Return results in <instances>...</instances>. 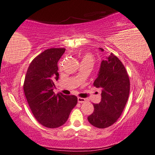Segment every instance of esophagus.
<instances>
[{
    "mask_svg": "<svg viewBox=\"0 0 155 155\" xmlns=\"http://www.w3.org/2000/svg\"><path fill=\"white\" fill-rule=\"evenodd\" d=\"M86 101V99L83 98H78V102L80 103V104H82V103H84Z\"/></svg>",
    "mask_w": 155,
    "mask_h": 155,
    "instance_id": "esophagus-1",
    "label": "esophagus"
}]
</instances>
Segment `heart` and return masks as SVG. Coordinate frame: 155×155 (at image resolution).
I'll return each mask as SVG.
<instances>
[{
  "label": "heart",
  "instance_id": "heart-1",
  "mask_svg": "<svg viewBox=\"0 0 155 155\" xmlns=\"http://www.w3.org/2000/svg\"><path fill=\"white\" fill-rule=\"evenodd\" d=\"M94 57L91 54H86L83 57V58H82V60H81V62H86V63H91V64H94Z\"/></svg>",
  "mask_w": 155,
  "mask_h": 155
}]
</instances>
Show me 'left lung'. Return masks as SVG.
<instances>
[{
  "label": "left lung",
  "instance_id": "1",
  "mask_svg": "<svg viewBox=\"0 0 155 155\" xmlns=\"http://www.w3.org/2000/svg\"><path fill=\"white\" fill-rule=\"evenodd\" d=\"M94 85L101 88V100L99 104H94V110L88 120L93 126L106 128L116 122L122 114L130 85L124 65L113 54L102 60Z\"/></svg>",
  "mask_w": 155,
  "mask_h": 155
}]
</instances>
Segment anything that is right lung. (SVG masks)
Here are the masks:
<instances>
[{
	"mask_svg": "<svg viewBox=\"0 0 155 155\" xmlns=\"http://www.w3.org/2000/svg\"><path fill=\"white\" fill-rule=\"evenodd\" d=\"M64 48L47 49L29 66L23 86L29 106L37 120L49 128H56L67 122L77 97L55 94L54 80L59 79L57 62Z\"/></svg>",
	"mask_w": 155,
	"mask_h": 155,
	"instance_id": "1",
	"label": "right lung"
}]
</instances>
